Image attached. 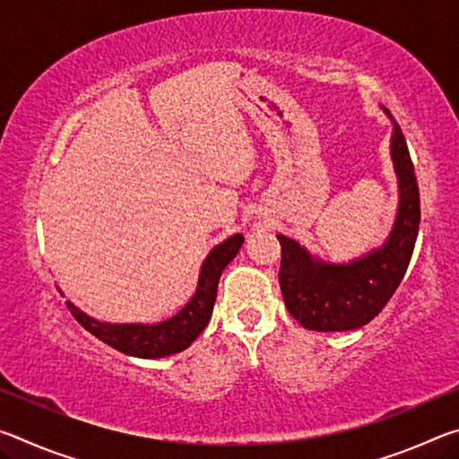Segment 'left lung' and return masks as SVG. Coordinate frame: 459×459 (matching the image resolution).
Masks as SVG:
<instances>
[{
  "mask_svg": "<svg viewBox=\"0 0 459 459\" xmlns=\"http://www.w3.org/2000/svg\"><path fill=\"white\" fill-rule=\"evenodd\" d=\"M386 115L393 121L391 155L401 192L397 222L386 245L348 265H332L309 257L295 240L277 235L281 243L279 285L285 307L307 330L362 328L383 312L405 277L421 221V200L405 135L393 115Z\"/></svg>",
  "mask_w": 459,
  "mask_h": 459,
  "instance_id": "1",
  "label": "left lung"
}]
</instances>
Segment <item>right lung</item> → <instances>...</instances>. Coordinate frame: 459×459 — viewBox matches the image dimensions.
I'll use <instances>...</instances> for the list:
<instances>
[{"mask_svg":"<svg viewBox=\"0 0 459 459\" xmlns=\"http://www.w3.org/2000/svg\"><path fill=\"white\" fill-rule=\"evenodd\" d=\"M243 240V235H232L212 248L204 265H202L194 298L184 306L180 314H176L166 322L152 325L103 324L95 317L82 314L71 301H66V307L71 309L73 317L84 330L123 354L137 356V359H161V356L182 352L184 348H188L200 336L208 320H211L219 279L224 267L237 257Z\"/></svg>","mask_w":459,"mask_h":459,"instance_id":"right-lung-1","label":"right lung"}]
</instances>
